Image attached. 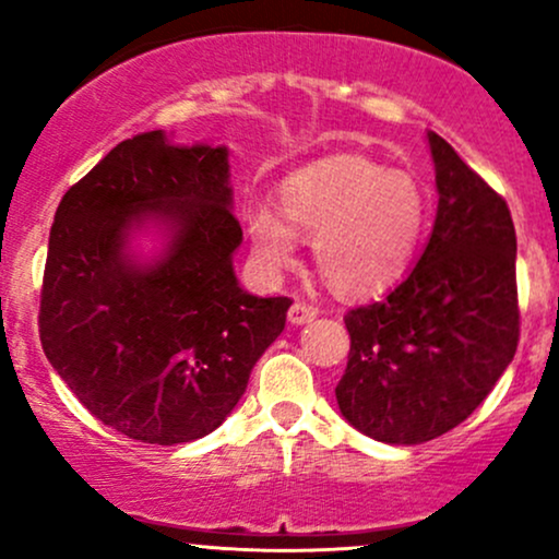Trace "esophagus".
I'll return each mask as SVG.
<instances>
[{
	"label": "esophagus",
	"instance_id": "esophagus-1",
	"mask_svg": "<svg viewBox=\"0 0 559 559\" xmlns=\"http://www.w3.org/2000/svg\"><path fill=\"white\" fill-rule=\"evenodd\" d=\"M316 318H318V310L312 305H307V301H294V305L288 307V320H292L294 325H305Z\"/></svg>",
	"mask_w": 559,
	"mask_h": 559
}]
</instances>
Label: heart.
Returning <instances> with one entry per match:
<instances>
[{"label":"heart","mask_w":559,"mask_h":559,"mask_svg":"<svg viewBox=\"0 0 559 559\" xmlns=\"http://www.w3.org/2000/svg\"><path fill=\"white\" fill-rule=\"evenodd\" d=\"M281 213L254 207L249 241L265 273L297 260V236L312 241L320 278L342 297H368L402 278L426 234L428 197L418 178L365 157H329L281 183Z\"/></svg>","instance_id":"1"}]
</instances>
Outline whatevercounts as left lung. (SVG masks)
I'll list each match as a JSON object with an SVG mask.
<instances>
[{"label":"left lung","mask_w":559,"mask_h":559,"mask_svg":"<svg viewBox=\"0 0 559 559\" xmlns=\"http://www.w3.org/2000/svg\"><path fill=\"white\" fill-rule=\"evenodd\" d=\"M433 234L386 297L344 316L349 362L338 409L386 444H423L460 426L512 362L521 338L510 207L439 133Z\"/></svg>","instance_id":"left-lung-1"}]
</instances>
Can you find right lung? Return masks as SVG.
Wrapping results in <instances>:
<instances>
[{"label":"right lung","instance_id":"right-lung-1","mask_svg":"<svg viewBox=\"0 0 559 559\" xmlns=\"http://www.w3.org/2000/svg\"><path fill=\"white\" fill-rule=\"evenodd\" d=\"M144 219L169 228L150 266L127 254L130 228ZM239 243L226 146L139 133L70 186L49 230L38 336L96 420L170 447L228 418L292 307L243 292Z\"/></svg>","mask_w":559,"mask_h":559}]
</instances>
